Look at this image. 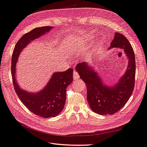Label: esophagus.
I'll return each mask as SVG.
<instances>
[{
    "label": "esophagus",
    "instance_id": "34e87169",
    "mask_svg": "<svg viewBox=\"0 0 147 147\" xmlns=\"http://www.w3.org/2000/svg\"><path fill=\"white\" fill-rule=\"evenodd\" d=\"M79 78H80L79 74L76 72V71L74 70V79L75 80H78V79H79Z\"/></svg>",
    "mask_w": 147,
    "mask_h": 147
}]
</instances>
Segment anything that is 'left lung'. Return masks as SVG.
Here are the masks:
<instances>
[{
    "mask_svg": "<svg viewBox=\"0 0 147 147\" xmlns=\"http://www.w3.org/2000/svg\"><path fill=\"white\" fill-rule=\"evenodd\" d=\"M124 49L128 58L127 70L119 81L114 86L105 85L92 67L85 62L79 63L76 71L86 85L87 100L93 111L99 114H113L119 111L131 96L135 86L136 57L134 49L124 35L115 33L110 48Z\"/></svg>",
    "mask_w": 147,
    "mask_h": 147,
    "instance_id": "1",
    "label": "left lung"
}]
</instances>
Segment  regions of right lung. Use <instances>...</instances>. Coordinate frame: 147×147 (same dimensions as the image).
Listing matches in <instances>:
<instances>
[{
    "label": "right lung",
    "instance_id": "add662e5",
    "mask_svg": "<svg viewBox=\"0 0 147 147\" xmlns=\"http://www.w3.org/2000/svg\"><path fill=\"white\" fill-rule=\"evenodd\" d=\"M51 28L52 26L36 28L23 35L16 44L11 56V75L16 93L31 113L44 118L56 116L64 108L66 89L73 82L74 69L69 68L65 72H55L45 88L34 93L20 88L15 80V67L21 51L31 41L48 32Z\"/></svg>",
    "mask_w": 147,
    "mask_h": 147
}]
</instances>
